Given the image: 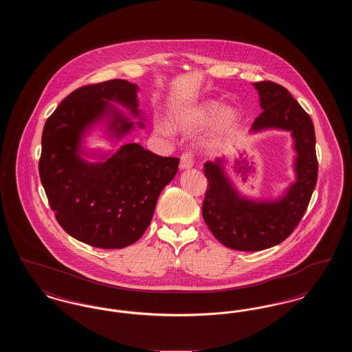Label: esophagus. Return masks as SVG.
I'll return each instance as SVG.
<instances>
[{"instance_id": "obj_1", "label": "esophagus", "mask_w": 352, "mask_h": 352, "mask_svg": "<svg viewBox=\"0 0 352 352\" xmlns=\"http://www.w3.org/2000/svg\"><path fill=\"white\" fill-rule=\"evenodd\" d=\"M192 165H194V160L190 153H184L181 155V164H179L181 170H188L192 168Z\"/></svg>"}]
</instances>
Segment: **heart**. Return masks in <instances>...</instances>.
Instances as JSON below:
<instances>
[{"label": "heart", "instance_id": "1", "mask_svg": "<svg viewBox=\"0 0 352 352\" xmlns=\"http://www.w3.org/2000/svg\"><path fill=\"white\" fill-rule=\"evenodd\" d=\"M240 118V112L234 107H221V102L218 100H204L197 105L177 111L173 115V125L181 132H192L212 122L206 138V145L208 148H215L236 132ZM157 129L165 135L173 134V129L164 121L157 124Z\"/></svg>", "mask_w": 352, "mask_h": 352}]
</instances>
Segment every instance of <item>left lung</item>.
<instances>
[{
	"label": "left lung",
	"instance_id": "1",
	"mask_svg": "<svg viewBox=\"0 0 352 352\" xmlns=\"http://www.w3.org/2000/svg\"><path fill=\"white\" fill-rule=\"evenodd\" d=\"M253 87L263 112L252 124L250 134L267 131L290 133L296 153L294 181L277 197H248L239 191L227 174L226 157L206 162L208 187L201 208L203 219L224 247L244 252L274 247L293 232L309 206L318 177L316 132L310 116L280 84L260 82Z\"/></svg>",
	"mask_w": 352,
	"mask_h": 352
}]
</instances>
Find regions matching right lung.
<instances>
[{"instance_id": "add662e5", "label": "right lung", "mask_w": 352, "mask_h": 352, "mask_svg": "<svg viewBox=\"0 0 352 352\" xmlns=\"http://www.w3.org/2000/svg\"><path fill=\"white\" fill-rule=\"evenodd\" d=\"M137 94V84L121 79L82 87L59 104L42 133L39 175L55 218L74 239L102 250L125 248L144 234L179 165L140 144L118 148L135 126L145 128ZM96 129L115 150L87 146Z\"/></svg>"}]
</instances>
